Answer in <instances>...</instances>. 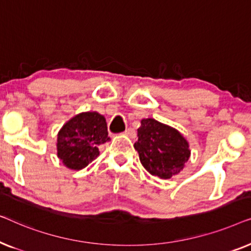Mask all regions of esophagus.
I'll use <instances>...</instances> for the list:
<instances>
[{"label":"esophagus","mask_w":251,"mask_h":251,"mask_svg":"<svg viewBox=\"0 0 251 251\" xmlns=\"http://www.w3.org/2000/svg\"><path fill=\"white\" fill-rule=\"evenodd\" d=\"M125 135L130 137V138H135V137H136V130L132 129V128H128L125 131Z\"/></svg>","instance_id":"1"}]
</instances>
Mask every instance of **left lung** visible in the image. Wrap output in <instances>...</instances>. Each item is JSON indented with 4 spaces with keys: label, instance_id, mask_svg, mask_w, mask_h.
<instances>
[{
    "label": "left lung",
    "instance_id": "8db88e82",
    "mask_svg": "<svg viewBox=\"0 0 251 251\" xmlns=\"http://www.w3.org/2000/svg\"><path fill=\"white\" fill-rule=\"evenodd\" d=\"M133 146L144 168L161 179L179 174L191 155L187 140L176 129L154 119L142 120Z\"/></svg>",
    "mask_w": 251,
    "mask_h": 251
}]
</instances>
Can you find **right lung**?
Masks as SVG:
<instances>
[{"label": "right lung", "instance_id": "add662e5", "mask_svg": "<svg viewBox=\"0 0 251 251\" xmlns=\"http://www.w3.org/2000/svg\"><path fill=\"white\" fill-rule=\"evenodd\" d=\"M108 140L104 116L96 112L81 113L58 132V157L70 169L80 170L99 155L98 146Z\"/></svg>", "mask_w": 251, "mask_h": 251}]
</instances>
